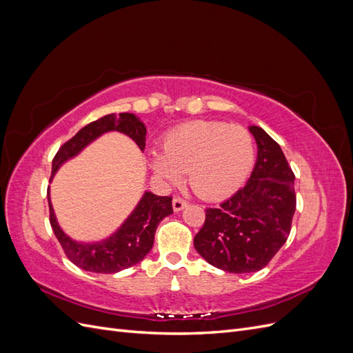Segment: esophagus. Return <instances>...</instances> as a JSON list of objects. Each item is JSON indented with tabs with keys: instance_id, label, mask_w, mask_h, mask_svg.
<instances>
[{
	"instance_id": "1",
	"label": "esophagus",
	"mask_w": 353,
	"mask_h": 353,
	"mask_svg": "<svg viewBox=\"0 0 353 353\" xmlns=\"http://www.w3.org/2000/svg\"><path fill=\"white\" fill-rule=\"evenodd\" d=\"M172 206H174L175 212H179V210H183L184 208H187V201L183 200L181 197H175L172 200Z\"/></svg>"
}]
</instances>
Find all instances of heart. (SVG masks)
Segmentation results:
<instances>
[{"instance_id":"b5f03b06","label":"heart","mask_w":353,"mask_h":353,"mask_svg":"<svg viewBox=\"0 0 353 353\" xmlns=\"http://www.w3.org/2000/svg\"><path fill=\"white\" fill-rule=\"evenodd\" d=\"M254 160L250 132L240 125L193 121L168 131L162 152L150 153L154 174L178 183L187 172L190 188L205 200L231 196L248 179Z\"/></svg>"}]
</instances>
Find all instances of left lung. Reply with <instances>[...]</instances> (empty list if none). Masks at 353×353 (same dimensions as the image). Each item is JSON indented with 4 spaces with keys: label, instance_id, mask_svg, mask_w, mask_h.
<instances>
[{
    "label": "left lung",
    "instance_id": "1",
    "mask_svg": "<svg viewBox=\"0 0 353 353\" xmlns=\"http://www.w3.org/2000/svg\"><path fill=\"white\" fill-rule=\"evenodd\" d=\"M258 159L250 179L206 219L194 248L215 268L234 274L256 272L287 241L296 210L294 174L279 143L259 126H250Z\"/></svg>",
    "mask_w": 353,
    "mask_h": 353
}]
</instances>
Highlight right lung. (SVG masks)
Segmentation results:
<instances>
[{"label":"right lung","instance_id":"add662e5","mask_svg":"<svg viewBox=\"0 0 353 353\" xmlns=\"http://www.w3.org/2000/svg\"><path fill=\"white\" fill-rule=\"evenodd\" d=\"M108 131H119L131 137L132 140L144 152L145 148V126L132 113L105 114L100 119L83 126L82 130L72 137L69 141L63 144L52 159L51 178L61 163L68 159L77 156L85 145H88L95 138ZM48 197L50 206V223L56 237L65 250L72 263L85 271L97 274H114L122 270L134 266L145 258V254L152 250L154 241V232L159 222L174 213L172 197H160L153 193H145L138 203V206L131 213L123 225L117 230L112 237L94 244H82L70 240L61 231L56 221L54 212Z\"/></svg>","mask_w":353,"mask_h":353}]
</instances>
